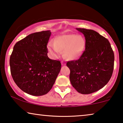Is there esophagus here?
I'll list each match as a JSON object with an SVG mask.
<instances>
[{
  "label": "esophagus",
  "instance_id": "1",
  "mask_svg": "<svg viewBox=\"0 0 123 123\" xmlns=\"http://www.w3.org/2000/svg\"><path fill=\"white\" fill-rule=\"evenodd\" d=\"M61 65H62V66H63V65H65L66 63L63 61H62L61 62Z\"/></svg>",
  "mask_w": 123,
  "mask_h": 123
}]
</instances>
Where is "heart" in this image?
<instances>
[{
  "label": "heart",
  "mask_w": 123,
  "mask_h": 123,
  "mask_svg": "<svg viewBox=\"0 0 123 123\" xmlns=\"http://www.w3.org/2000/svg\"><path fill=\"white\" fill-rule=\"evenodd\" d=\"M85 47V40L75 34H62L57 37L54 44L50 43L48 49L53 58H57L63 49V54L68 59L74 60L82 55Z\"/></svg>",
  "instance_id": "1"
}]
</instances>
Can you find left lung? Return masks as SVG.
Returning a JSON list of instances; mask_svg holds the SVG:
<instances>
[{
	"label": "left lung",
	"instance_id": "1",
	"mask_svg": "<svg viewBox=\"0 0 123 123\" xmlns=\"http://www.w3.org/2000/svg\"><path fill=\"white\" fill-rule=\"evenodd\" d=\"M85 37V50L79 60L67 62L72 85L82 94L99 90L113 74L114 54L110 42L96 31L76 28Z\"/></svg>",
	"mask_w": 123,
	"mask_h": 123
}]
</instances>
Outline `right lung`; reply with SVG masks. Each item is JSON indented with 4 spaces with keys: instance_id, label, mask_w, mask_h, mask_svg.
<instances>
[{
    "instance_id": "obj_1",
    "label": "right lung",
    "mask_w": 123,
    "mask_h": 123,
    "mask_svg": "<svg viewBox=\"0 0 123 123\" xmlns=\"http://www.w3.org/2000/svg\"><path fill=\"white\" fill-rule=\"evenodd\" d=\"M50 31L29 34L16 43L10 57V72L17 85L33 96L49 92L61 68L59 61L47 56Z\"/></svg>"
}]
</instances>
